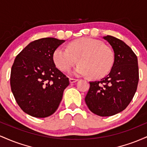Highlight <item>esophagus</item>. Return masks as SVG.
I'll return each instance as SVG.
<instances>
[{"label":"esophagus","mask_w":147,"mask_h":147,"mask_svg":"<svg viewBox=\"0 0 147 147\" xmlns=\"http://www.w3.org/2000/svg\"><path fill=\"white\" fill-rule=\"evenodd\" d=\"M69 80H70V83L73 84V83H75V82H77V81H78V79H74V78H70V79H69Z\"/></svg>","instance_id":"1"}]
</instances>
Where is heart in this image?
Here are the masks:
<instances>
[{"instance_id":"heart-1","label":"heart","mask_w":147,"mask_h":147,"mask_svg":"<svg viewBox=\"0 0 147 147\" xmlns=\"http://www.w3.org/2000/svg\"><path fill=\"white\" fill-rule=\"evenodd\" d=\"M53 59L62 71L71 68L79 59L80 63L70 72L72 75H90L93 78H99L106 75L112 68L115 52L100 40L83 37L70 43L68 48L58 47L54 52Z\"/></svg>"}]
</instances>
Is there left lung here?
<instances>
[{
  "mask_svg": "<svg viewBox=\"0 0 147 147\" xmlns=\"http://www.w3.org/2000/svg\"><path fill=\"white\" fill-rule=\"evenodd\" d=\"M112 46L115 61L111 72L101 80L89 82L85 102L91 112L108 117L122 112L131 102L139 81L138 58L122 40L104 36Z\"/></svg>",
  "mask_w": 147,
  "mask_h": 147,
  "instance_id": "left-lung-1",
  "label": "left lung"
}]
</instances>
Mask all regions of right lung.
I'll list each match as a JSON object with an SVG mask.
<instances>
[{"mask_svg": "<svg viewBox=\"0 0 147 147\" xmlns=\"http://www.w3.org/2000/svg\"><path fill=\"white\" fill-rule=\"evenodd\" d=\"M64 40L43 38L29 43L16 57L10 85L18 105L25 113L46 117L58 109L69 79L55 66L53 54Z\"/></svg>", "mask_w": 147, "mask_h": 147, "instance_id": "1", "label": "right lung"}]
</instances>
